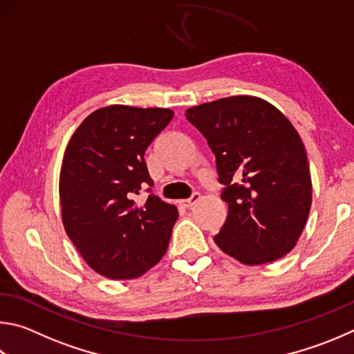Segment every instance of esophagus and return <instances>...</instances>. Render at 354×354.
Listing matches in <instances>:
<instances>
[{"label":"esophagus","instance_id":"34e87169","mask_svg":"<svg viewBox=\"0 0 354 354\" xmlns=\"http://www.w3.org/2000/svg\"><path fill=\"white\" fill-rule=\"evenodd\" d=\"M199 198H201V195H199L198 192H194L189 199H183V201H179V203H181L184 207H190V205H194L196 201H199Z\"/></svg>","mask_w":354,"mask_h":354}]
</instances>
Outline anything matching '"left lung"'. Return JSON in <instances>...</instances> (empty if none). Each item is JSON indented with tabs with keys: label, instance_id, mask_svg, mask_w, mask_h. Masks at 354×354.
<instances>
[{
	"label": "left lung",
	"instance_id": "8db88e82",
	"mask_svg": "<svg viewBox=\"0 0 354 354\" xmlns=\"http://www.w3.org/2000/svg\"><path fill=\"white\" fill-rule=\"evenodd\" d=\"M216 159L226 223L214 236L244 265H263L291 252L311 207L313 187L304 142L277 108L252 95H234L185 111Z\"/></svg>",
	"mask_w": 354,
	"mask_h": 354
}]
</instances>
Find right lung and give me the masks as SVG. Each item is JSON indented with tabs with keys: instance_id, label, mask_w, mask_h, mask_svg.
<instances>
[{
	"instance_id": "add662e5",
	"label": "right lung",
	"mask_w": 354,
	"mask_h": 354,
	"mask_svg": "<svg viewBox=\"0 0 354 354\" xmlns=\"http://www.w3.org/2000/svg\"><path fill=\"white\" fill-rule=\"evenodd\" d=\"M169 108L111 105L88 115L66 147L60 171L69 240L108 279H136L162 259L178 209L151 194L145 150L170 124ZM149 185L142 203L136 196Z\"/></svg>"
}]
</instances>
